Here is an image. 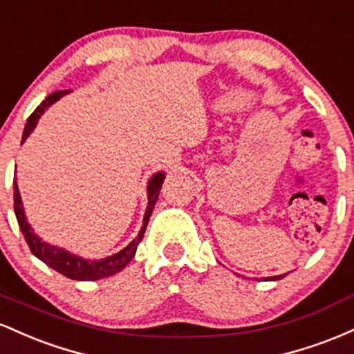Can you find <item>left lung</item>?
Wrapping results in <instances>:
<instances>
[{
    "label": "left lung",
    "instance_id": "8db88e82",
    "mask_svg": "<svg viewBox=\"0 0 354 354\" xmlns=\"http://www.w3.org/2000/svg\"><path fill=\"white\" fill-rule=\"evenodd\" d=\"M288 273H284V274H278V276H268V278H263L265 279V281H276V279H281V278H284V276H286Z\"/></svg>",
    "mask_w": 354,
    "mask_h": 354
}]
</instances>
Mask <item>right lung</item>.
<instances>
[{"instance_id": "add662e5", "label": "right lung", "mask_w": 354, "mask_h": 354, "mask_svg": "<svg viewBox=\"0 0 354 354\" xmlns=\"http://www.w3.org/2000/svg\"><path fill=\"white\" fill-rule=\"evenodd\" d=\"M70 93H71V89H61V91L51 93V95L48 96V98L35 109L33 115L28 118V123H26V126H24L21 145L28 140V136L33 133L36 124H38L39 118L43 116V113L46 111V109L50 108L53 103H56L59 98L70 95ZM165 178H166L165 171H158V173H154L151 178H149L148 185H146L148 206H146L145 216H143V226H141L138 236L133 239L128 246H124L123 250H120L118 253L111 254V256H106V258H100V259L81 258V256L73 254L68 250H64V248L50 245V243L43 241V239L35 233V230L31 228L30 223H28L26 214H24V208H23L21 194H19L18 183H16V180L13 183L15 214H16V219H18L19 230H21L23 236H24V239H26L31 253H33L36 258L41 259L43 263H46L48 266L53 268L55 271H58V273H61L63 276H66V278L76 279V281H95V279L108 278V276L120 273V271L123 270V268L128 265L129 261H131L133 256L136 254V248H138V245H140L141 239H143L146 226H148L149 216H151L154 205H156L158 196H160V189H161V186H163Z\"/></svg>"}]
</instances>
